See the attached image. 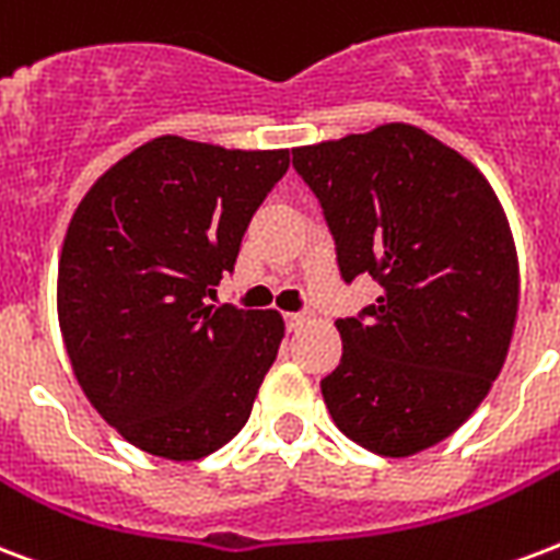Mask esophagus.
Returning <instances> with one entry per match:
<instances>
[{"label":"esophagus","mask_w":560,"mask_h":560,"mask_svg":"<svg viewBox=\"0 0 560 560\" xmlns=\"http://www.w3.org/2000/svg\"><path fill=\"white\" fill-rule=\"evenodd\" d=\"M308 323H314V317H311L308 311H299V314H288V328H290V331H302V328L308 326Z\"/></svg>","instance_id":"esophagus-1"}]
</instances>
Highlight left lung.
<instances>
[{
  "instance_id": "left-lung-1",
  "label": "left lung",
  "mask_w": 560,
  "mask_h": 560,
  "mask_svg": "<svg viewBox=\"0 0 560 560\" xmlns=\"http://www.w3.org/2000/svg\"><path fill=\"white\" fill-rule=\"evenodd\" d=\"M323 205L337 267L382 296L337 319L343 355L319 382L349 441L408 458L446 441L488 396L520 308V264L493 187L408 122L293 149Z\"/></svg>"
}]
</instances>
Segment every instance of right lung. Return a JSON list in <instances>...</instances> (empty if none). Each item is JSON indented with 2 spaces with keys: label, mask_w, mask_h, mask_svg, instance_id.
I'll return each mask as SVG.
<instances>
[{
  "label": "right lung",
  "mask_w": 560,
  "mask_h": 560,
  "mask_svg": "<svg viewBox=\"0 0 560 560\" xmlns=\"http://www.w3.org/2000/svg\"><path fill=\"white\" fill-rule=\"evenodd\" d=\"M288 166V149L161 135L105 170L72 213L58 264L63 347L131 446L199 460L249 420L284 319L205 299Z\"/></svg>",
  "instance_id": "add662e5"
}]
</instances>
